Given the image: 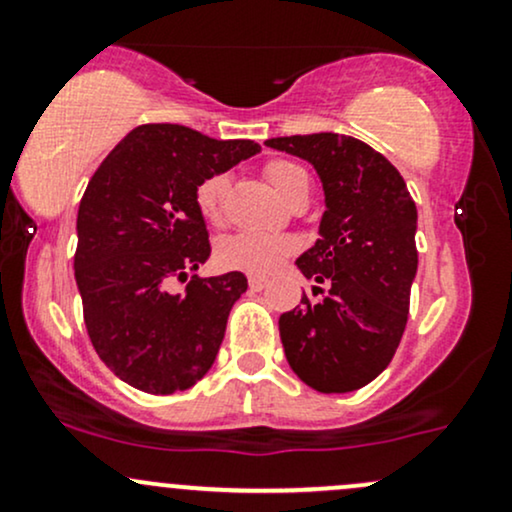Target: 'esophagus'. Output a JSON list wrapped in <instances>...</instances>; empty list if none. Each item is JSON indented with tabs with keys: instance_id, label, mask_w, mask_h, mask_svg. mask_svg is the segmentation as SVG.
Here are the masks:
<instances>
[{
	"instance_id": "1",
	"label": "esophagus",
	"mask_w": 512,
	"mask_h": 512,
	"mask_svg": "<svg viewBox=\"0 0 512 512\" xmlns=\"http://www.w3.org/2000/svg\"><path fill=\"white\" fill-rule=\"evenodd\" d=\"M248 284H250L252 291H262L264 286H267V279H264V276H250Z\"/></svg>"
}]
</instances>
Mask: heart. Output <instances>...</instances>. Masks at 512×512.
<instances>
[{
    "label": "heart",
    "instance_id": "obj_1",
    "mask_svg": "<svg viewBox=\"0 0 512 512\" xmlns=\"http://www.w3.org/2000/svg\"><path fill=\"white\" fill-rule=\"evenodd\" d=\"M264 175L272 182L274 190L281 197H289L296 190L298 182L308 180L305 170L291 161H269L264 166ZM228 190V175L216 173L209 175L207 180L199 182L197 187V211L202 214L204 221L216 223L221 221L223 197ZM296 250V240L286 236H269V233L255 231H240L233 236H226L216 248V260L221 267L238 269V272L250 274H272L279 269V264Z\"/></svg>",
    "mask_w": 512,
    "mask_h": 512
}]
</instances>
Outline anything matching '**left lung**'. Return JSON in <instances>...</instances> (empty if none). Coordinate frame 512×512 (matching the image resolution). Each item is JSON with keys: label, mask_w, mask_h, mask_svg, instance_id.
I'll use <instances>...</instances> for the list:
<instances>
[{"label": "left lung", "mask_w": 512, "mask_h": 512, "mask_svg": "<svg viewBox=\"0 0 512 512\" xmlns=\"http://www.w3.org/2000/svg\"><path fill=\"white\" fill-rule=\"evenodd\" d=\"M269 149L303 158L325 190L320 238L296 264L327 284L279 317L293 373L317 392H354L390 366L407 327L414 284L416 204L383 154L346 134L276 137Z\"/></svg>", "instance_id": "left-lung-1"}]
</instances>
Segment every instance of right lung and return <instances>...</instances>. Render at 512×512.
I'll use <instances>...</instances> for the list:
<instances>
[{
	"instance_id": "1",
	"label": "right lung",
	"mask_w": 512,
	"mask_h": 512,
	"mask_svg": "<svg viewBox=\"0 0 512 512\" xmlns=\"http://www.w3.org/2000/svg\"><path fill=\"white\" fill-rule=\"evenodd\" d=\"M260 154L250 139H211L182 125H142L93 173L76 216L74 276L93 349L120 380L149 395L187 390L214 366L240 272L170 293L209 260L197 187Z\"/></svg>"
}]
</instances>
